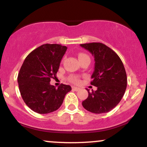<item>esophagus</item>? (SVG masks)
Here are the masks:
<instances>
[{
    "mask_svg": "<svg viewBox=\"0 0 147 147\" xmlns=\"http://www.w3.org/2000/svg\"><path fill=\"white\" fill-rule=\"evenodd\" d=\"M72 90H74V91H78L79 90V88H77V87H75V86H72Z\"/></svg>",
    "mask_w": 147,
    "mask_h": 147,
    "instance_id": "esophagus-1",
    "label": "esophagus"
}]
</instances>
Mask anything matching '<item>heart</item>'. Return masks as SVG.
Masks as SVG:
<instances>
[{
  "instance_id": "b5f03b06",
  "label": "heart",
  "mask_w": 147,
  "mask_h": 147,
  "mask_svg": "<svg viewBox=\"0 0 147 147\" xmlns=\"http://www.w3.org/2000/svg\"><path fill=\"white\" fill-rule=\"evenodd\" d=\"M78 57L79 60L82 59H84V58H89V57L86 54H84V53H79L78 55ZM68 80L70 81V82H72V83L78 84L79 81H80V79H79V77L77 75H70V77H68Z\"/></svg>"
}]
</instances>
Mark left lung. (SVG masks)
I'll list each match as a JSON object with an SVG mask.
<instances>
[{
	"label": "left lung",
	"instance_id": "left-lung-1",
	"mask_svg": "<svg viewBox=\"0 0 147 147\" xmlns=\"http://www.w3.org/2000/svg\"><path fill=\"white\" fill-rule=\"evenodd\" d=\"M95 58V70L90 84L97 90L88 92L82 102L86 110L97 114L105 113L119 104L125 92L127 77L122 60L112 49L102 43L81 44Z\"/></svg>",
	"mask_w": 147,
	"mask_h": 147
}]
</instances>
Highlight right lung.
<instances>
[{"mask_svg":"<svg viewBox=\"0 0 147 147\" xmlns=\"http://www.w3.org/2000/svg\"><path fill=\"white\" fill-rule=\"evenodd\" d=\"M67 50L60 44H43L32 51L22 65L18 75L21 95L33 111L45 114L57 111L65 95L72 90L61 84L58 88L50 85L56 77L62 57Z\"/></svg>","mask_w":147,"mask_h":147,"instance_id":"obj_1","label":"right lung"}]
</instances>
